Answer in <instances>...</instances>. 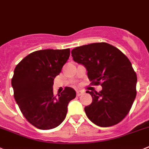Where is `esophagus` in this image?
Instances as JSON below:
<instances>
[{
	"label": "esophagus",
	"instance_id": "obj_1",
	"mask_svg": "<svg viewBox=\"0 0 149 149\" xmlns=\"http://www.w3.org/2000/svg\"><path fill=\"white\" fill-rule=\"evenodd\" d=\"M83 93H84V92L81 91V90H77V91H76V95H77V96H81L83 94Z\"/></svg>",
	"mask_w": 149,
	"mask_h": 149
}]
</instances>
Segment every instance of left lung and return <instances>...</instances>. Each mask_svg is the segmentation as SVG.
Segmentation results:
<instances>
[{
    "label": "left lung",
    "instance_id": "1",
    "mask_svg": "<svg viewBox=\"0 0 149 149\" xmlns=\"http://www.w3.org/2000/svg\"><path fill=\"white\" fill-rule=\"evenodd\" d=\"M75 62L82 64L93 85L102 90L89 91L93 101L85 107L87 118L101 127L120 123L127 115L135 99L137 74L127 56L107 42L92 43L71 51Z\"/></svg>",
    "mask_w": 149,
    "mask_h": 149
}]
</instances>
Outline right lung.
Returning a JSON list of instances; mask_svg holds the SVG:
<instances>
[{
    "label": "right lung",
    "mask_w": 149,
    "mask_h": 149,
    "mask_svg": "<svg viewBox=\"0 0 149 149\" xmlns=\"http://www.w3.org/2000/svg\"><path fill=\"white\" fill-rule=\"evenodd\" d=\"M70 56V49L34 51L17 65L12 79L14 97L26 120L42 130L54 129L66 117L76 91L65 87L58 96L53 92L54 78Z\"/></svg>",
    "instance_id": "1"
}]
</instances>
